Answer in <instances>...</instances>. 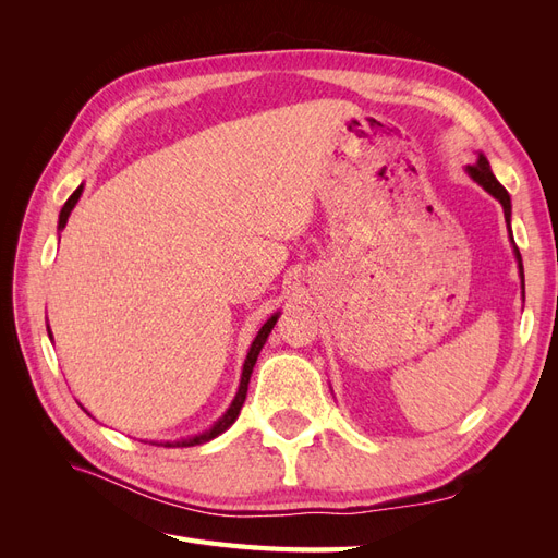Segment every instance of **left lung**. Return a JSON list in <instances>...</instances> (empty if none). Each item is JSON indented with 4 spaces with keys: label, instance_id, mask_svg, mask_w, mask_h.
Returning <instances> with one entry per match:
<instances>
[{
    "label": "left lung",
    "instance_id": "left-lung-1",
    "mask_svg": "<svg viewBox=\"0 0 558 558\" xmlns=\"http://www.w3.org/2000/svg\"><path fill=\"white\" fill-rule=\"evenodd\" d=\"M465 172H468V177L475 181V183H480L482 189L492 195V197H496L500 205H502V214H505V223H508V232H510V242H512V251H514V258H517V265H519V277H521V298H523V265H521V253H519V248H517V244H514V238H512V228H510V221H512V202H510V193L502 189L500 185V181L494 177V172H492V165H488V160H486V156L484 154H480L477 156V162L475 165H468L465 167Z\"/></svg>",
    "mask_w": 558,
    "mask_h": 558
}]
</instances>
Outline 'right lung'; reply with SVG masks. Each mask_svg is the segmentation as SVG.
I'll return each mask as SVG.
<instances>
[{"mask_svg": "<svg viewBox=\"0 0 558 558\" xmlns=\"http://www.w3.org/2000/svg\"><path fill=\"white\" fill-rule=\"evenodd\" d=\"M81 193H83V183L78 185V189L70 195V199L64 202V207L60 209V218H58V230H64V226H66V218H70V214H72V209L76 207V202H78V197H81ZM277 318H279V312H275L272 316H269L265 324H263V328L258 330V335L253 337V342H251V347H248V353H246V359H244V367H242V379H240V388H238V393H234V398H232V402H230V408L226 410V414L216 421V424L209 428V430H205V433H197V435H193V437H183V440H167V442H150V445H165V447H195V445H205V442H209V440H214V437H218L221 433H226L234 421H238V416H240V410H242V404H244V400H246V391H248V381H251V373H253V365H256V361H258V353H260V349L265 347V342H267V337H269V332H272V328H275V324H277ZM48 328V337L50 340H53V332H50V326H46ZM81 410L83 412H88L86 408H83L81 404ZM90 414V412H88Z\"/></svg>", "mask_w": 558, "mask_h": 558, "instance_id": "right-lung-1", "label": "right lung"}]
</instances>
